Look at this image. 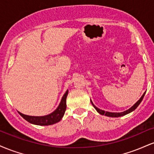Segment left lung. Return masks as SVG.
I'll use <instances>...</instances> for the list:
<instances>
[{
	"label": "left lung",
	"mask_w": 154,
	"mask_h": 154,
	"mask_svg": "<svg viewBox=\"0 0 154 154\" xmlns=\"http://www.w3.org/2000/svg\"><path fill=\"white\" fill-rule=\"evenodd\" d=\"M145 94H146V92L143 93V95L141 96V98H140V99L137 100V102L136 103H135V105L132 106L130 108V109H129L128 110L125 111H123V112H121V113H111V112H109V111H105L103 110H100V109H98V108H97L94 104L93 103V102L91 101V103L93 104V107L95 108V109H96L97 111H98V113L100 114H102V115H105V116H110V117H119V116H124V115H126V114H129V113L132 112V111H134L135 109L137 108V106H139V104L141 103V101H142L143 99V97Z\"/></svg>",
	"instance_id": "8db88e82"
}]
</instances>
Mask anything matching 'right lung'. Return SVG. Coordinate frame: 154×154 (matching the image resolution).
<instances>
[{"mask_svg": "<svg viewBox=\"0 0 154 154\" xmlns=\"http://www.w3.org/2000/svg\"><path fill=\"white\" fill-rule=\"evenodd\" d=\"M67 95H68V91H66L64 95H63L62 99L61 100L59 106L54 112L48 115L43 116H27L25 114H23L22 113L19 112V114L24 118V119L29 122V123L34 124L37 125H54L55 123H57L62 119L63 114L66 109V100Z\"/></svg>", "mask_w": 154, "mask_h": 154, "instance_id": "right-lung-1", "label": "right lung"}]
</instances>
